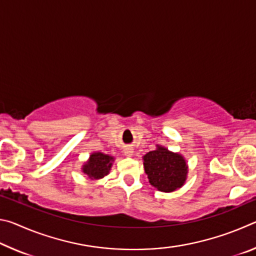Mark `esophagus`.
Listing matches in <instances>:
<instances>
[{"label": "esophagus", "mask_w": 256, "mask_h": 256, "mask_svg": "<svg viewBox=\"0 0 256 256\" xmlns=\"http://www.w3.org/2000/svg\"><path fill=\"white\" fill-rule=\"evenodd\" d=\"M123 152L125 156H126V157H131V156L133 154V148H131V146H125Z\"/></svg>", "instance_id": "esophagus-1"}]
</instances>
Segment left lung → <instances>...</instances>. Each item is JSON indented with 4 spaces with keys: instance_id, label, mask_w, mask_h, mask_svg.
Here are the masks:
<instances>
[{
    "instance_id": "8db88e82",
    "label": "left lung",
    "mask_w": 256,
    "mask_h": 256,
    "mask_svg": "<svg viewBox=\"0 0 256 256\" xmlns=\"http://www.w3.org/2000/svg\"><path fill=\"white\" fill-rule=\"evenodd\" d=\"M144 166L150 184L162 192H172L180 188L188 174L184 158L159 146L144 156Z\"/></svg>"
}]
</instances>
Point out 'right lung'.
Returning <instances> with one entry per match:
<instances>
[{
	"mask_svg": "<svg viewBox=\"0 0 256 256\" xmlns=\"http://www.w3.org/2000/svg\"><path fill=\"white\" fill-rule=\"evenodd\" d=\"M112 162V157H110V156L104 154L102 152L92 154L90 156L89 162L82 168V170H84V174L89 176V178H102V177L110 172Z\"/></svg>",
	"mask_w": 256,
	"mask_h": 256,
	"instance_id": "right-lung-1",
	"label": "right lung"
}]
</instances>
